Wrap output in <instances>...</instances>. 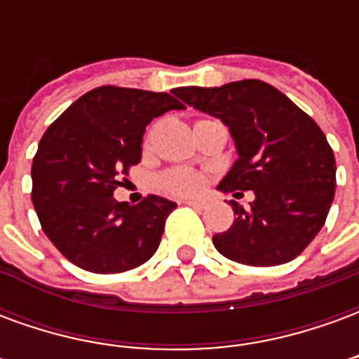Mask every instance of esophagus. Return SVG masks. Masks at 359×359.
Wrapping results in <instances>:
<instances>
[{"mask_svg": "<svg viewBox=\"0 0 359 359\" xmlns=\"http://www.w3.org/2000/svg\"><path fill=\"white\" fill-rule=\"evenodd\" d=\"M182 203H187V205H190V208H196V210H202L203 205H205V203L200 202V200H184Z\"/></svg>", "mask_w": 359, "mask_h": 359, "instance_id": "obj_1", "label": "esophagus"}]
</instances>
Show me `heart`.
<instances>
[{
  "mask_svg": "<svg viewBox=\"0 0 359 359\" xmlns=\"http://www.w3.org/2000/svg\"><path fill=\"white\" fill-rule=\"evenodd\" d=\"M203 187L202 175L188 167H172L156 177L157 192L171 198H192Z\"/></svg>",
  "mask_w": 359,
  "mask_h": 359,
  "instance_id": "1",
  "label": "heart"
}]
</instances>
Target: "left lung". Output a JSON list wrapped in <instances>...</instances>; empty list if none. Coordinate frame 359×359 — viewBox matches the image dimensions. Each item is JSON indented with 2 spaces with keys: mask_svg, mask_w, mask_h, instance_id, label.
Returning <instances> with one entry per match:
<instances>
[{
  "mask_svg": "<svg viewBox=\"0 0 359 359\" xmlns=\"http://www.w3.org/2000/svg\"><path fill=\"white\" fill-rule=\"evenodd\" d=\"M175 95L219 117L233 134L238 159L219 190L256 194L250 210L231 202L233 226L213 236L219 254L256 267L300 256L325 225L337 187L323 130L283 92L256 79L219 88L182 86Z\"/></svg>",
  "mask_w": 359,
  "mask_h": 359,
  "instance_id": "8db88e82",
  "label": "left lung"
}]
</instances>
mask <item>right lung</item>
Returning a JSON list of instances; mask_svg holds the SVG:
<instances>
[{"instance_id": "obj_1", "label": "right lung", "mask_w": 359, "mask_h": 359, "mask_svg": "<svg viewBox=\"0 0 359 359\" xmlns=\"http://www.w3.org/2000/svg\"><path fill=\"white\" fill-rule=\"evenodd\" d=\"M171 109L184 105L165 92L100 86L43 133L32 161V203L46 236L71 264L107 275L156 254L177 203L149 194L128 205L113 192L140 163L146 126Z\"/></svg>"}]
</instances>
